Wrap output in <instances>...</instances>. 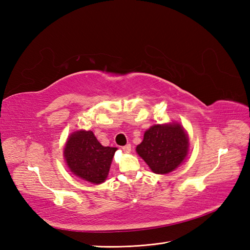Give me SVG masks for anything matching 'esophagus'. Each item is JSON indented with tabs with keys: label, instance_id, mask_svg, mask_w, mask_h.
<instances>
[{
	"label": "esophagus",
	"instance_id": "esophagus-1",
	"mask_svg": "<svg viewBox=\"0 0 250 250\" xmlns=\"http://www.w3.org/2000/svg\"><path fill=\"white\" fill-rule=\"evenodd\" d=\"M122 150H124L125 153L131 152V145L130 144H126L125 146L122 147Z\"/></svg>",
	"mask_w": 250,
	"mask_h": 250
}]
</instances>
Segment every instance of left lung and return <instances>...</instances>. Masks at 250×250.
<instances>
[{"instance_id": "left-lung-1", "label": "left lung", "mask_w": 250, "mask_h": 250, "mask_svg": "<svg viewBox=\"0 0 250 250\" xmlns=\"http://www.w3.org/2000/svg\"><path fill=\"white\" fill-rule=\"evenodd\" d=\"M136 152L153 173L168 174L189 155V136L177 121L151 125L136 146Z\"/></svg>"}]
</instances>
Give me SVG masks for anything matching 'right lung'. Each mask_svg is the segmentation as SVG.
Wrapping results in <instances>:
<instances>
[{
    "instance_id": "1",
    "label": "right lung",
    "mask_w": 250,
    "mask_h": 250,
    "mask_svg": "<svg viewBox=\"0 0 250 250\" xmlns=\"http://www.w3.org/2000/svg\"><path fill=\"white\" fill-rule=\"evenodd\" d=\"M116 150V147L101 144L92 131L82 129L68 135L63 157L67 168L76 177L100 185L108 176Z\"/></svg>"
}]
</instances>
